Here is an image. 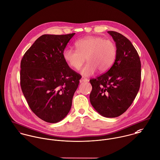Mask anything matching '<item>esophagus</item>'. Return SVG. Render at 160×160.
Instances as JSON below:
<instances>
[{
    "label": "esophagus",
    "instance_id": "34e87169",
    "mask_svg": "<svg viewBox=\"0 0 160 160\" xmlns=\"http://www.w3.org/2000/svg\"><path fill=\"white\" fill-rule=\"evenodd\" d=\"M88 80L87 78L83 77H82L80 79V82H88Z\"/></svg>",
    "mask_w": 160,
    "mask_h": 160
}]
</instances>
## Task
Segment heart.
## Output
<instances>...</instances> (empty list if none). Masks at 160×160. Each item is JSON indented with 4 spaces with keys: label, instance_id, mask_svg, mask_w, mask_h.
Listing matches in <instances>:
<instances>
[{
    "label": "heart",
    "instance_id": "1",
    "mask_svg": "<svg viewBox=\"0 0 160 160\" xmlns=\"http://www.w3.org/2000/svg\"><path fill=\"white\" fill-rule=\"evenodd\" d=\"M75 46L76 50L64 49L63 59L76 70L80 68L87 59L88 62L81 70L85 77L93 75L98 69L101 72L108 71L116 59L117 49L114 42L102 37H85L76 41Z\"/></svg>",
    "mask_w": 160,
    "mask_h": 160
}]
</instances>
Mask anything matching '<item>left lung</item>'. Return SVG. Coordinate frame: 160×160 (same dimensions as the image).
<instances>
[{"instance_id": "obj_1", "label": "left lung", "mask_w": 160, "mask_h": 160, "mask_svg": "<svg viewBox=\"0 0 160 160\" xmlns=\"http://www.w3.org/2000/svg\"><path fill=\"white\" fill-rule=\"evenodd\" d=\"M116 46V60L105 73L90 80V100L94 109L105 118H116L130 106L141 81L139 56L131 42L119 32L108 31Z\"/></svg>"}]
</instances>
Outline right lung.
Wrapping results in <instances>:
<instances>
[{"mask_svg":"<svg viewBox=\"0 0 160 160\" xmlns=\"http://www.w3.org/2000/svg\"><path fill=\"white\" fill-rule=\"evenodd\" d=\"M75 34L41 36L21 61L22 92L32 112L47 122L56 123L67 116L81 78L62 57Z\"/></svg>","mask_w":160,"mask_h":160,"instance_id":"add662e5","label":"right lung"}]
</instances>
